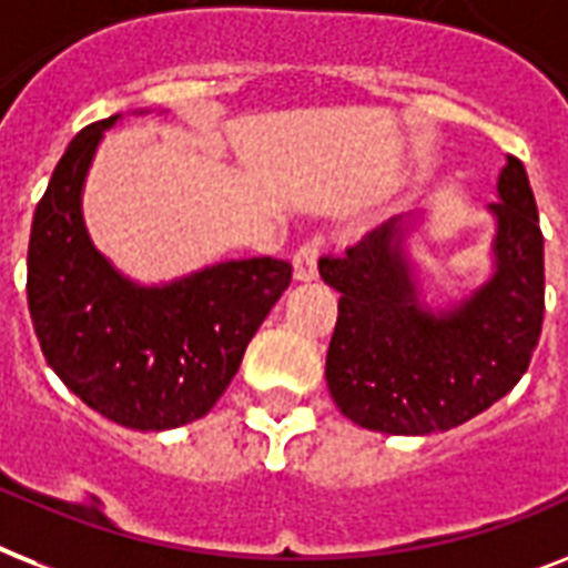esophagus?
<instances>
[{
  "label": "esophagus",
  "instance_id": "esophagus-1",
  "mask_svg": "<svg viewBox=\"0 0 568 568\" xmlns=\"http://www.w3.org/2000/svg\"><path fill=\"white\" fill-rule=\"evenodd\" d=\"M317 256H321V242L317 239H308L297 247L294 253V280L300 283H308L317 276Z\"/></svg>",
  "mask_w": 568,
  "mask_h": 568
}]
</instances>
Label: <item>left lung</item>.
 <instances>
[{
	"label": "left lung",
	"mask_w": 568,
	"mask_h": 568,
	"mask_svg": "<svg viewBox=\"0 0 568 568\" xmlns=\"http://www.w3.org/2000/svg\"><path fill=\"white\" fill-rule=\"evenodd\" d=\"M499 271L452 315L417 306L394 224L364 233L317 268L341 292L326 385L347 419L385 435H432L508 394L531 364L546 312L542 230L525 165L499 174Z\"/></svg>",
	"instance_id": "obj_1"
}]
</instances>
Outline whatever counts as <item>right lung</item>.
<instances>
[{"instance_id":"add662e5","label":"right lung","mask_w":568,"mask_h":568,"mask_svg":"<svg viewBox=\"0 0 568 568\" xmlns=\"http://www.w3.org/2000/svg\"><path fill=\"white\" fill-rule=\"evenodd\" d=\"M69 142L29 242V312L45 362L101 417L163 432L204 417L236 376L244 349L292 265L271 256L224 262L165 288H136L92 251L81 186L101 131Z\"/></svg>"}]
</instances>
